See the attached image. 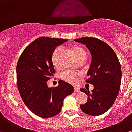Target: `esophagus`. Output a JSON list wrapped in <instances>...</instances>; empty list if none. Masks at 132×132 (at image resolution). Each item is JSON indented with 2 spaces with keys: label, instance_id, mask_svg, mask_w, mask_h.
I'll use <instances>...</instances> for the list:
<instances>
[{
  "label": "esophagus",
  "instance_id": "esophagus-1",
  "mask_svg": "<svg viewBox=\"0 0 132 132\" xmlns=\"http://www.w3.org/2000/svg\"><path fill=\"white\" fill-rule=\"evenodd\" d=\"M75 92H80V88H79V87H75Z\"/></svg>",
  "mask_w": 132,
  "mask_h": 132
}]
</instances>
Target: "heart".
Returning <instances> with one entry per match:
<instances>
[{
	"mask_svg": "<svg viewBox=\"0 0 132 132\" xmlns=\"http://www.w3.org/2000/svg\"><path fill=\"white\" fill-rule=\"evenodd\" d=\"M75 54L76 56L77 60L80 58H86L87 56V53L84 48L80 46H74L72 47ZM61 48L60 46L57 47L55 48L52 52L51 54V61H52V65L54 67H58L60 66V56H61ZM80 76V74L78 72H74L72 71H67L65 72H63L61 74V78L65 81H68V82L71 83V84H76L78 80V76Z\"/></svg>",
	"mask_w": 132,
	"mask_h": 132,
	"instance_id": "b5f03b06",
	"label": "heart"
}]
</instances>
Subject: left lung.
<instances>
[{
	"mask_svg": "<svg viewBox=\"0 0 132 132\" xmlns=\"http://www.w3.org/2000/svg\"><path fill=\"white\" fill-rule=\"evenodd\" d=\"M86 45L92 56L86 82L94 86L89 90L80 91L88 95L86 104L80 105L81 111L93 116L104 113L116 100L121 82V66L113 50L104 41L95 37L74 39Z\"/></svg>",
	"mask_w": 132,
	"mask_h": 132,
	"instance_id": "8db88e82",
	"label": "left lung"
}]
</instances>
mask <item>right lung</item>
I'll return each instance as SVG.
<instances>
[{"label": "right lung", "instance_id": "1", "mask_svg": "<svg viewBox=\"0 0 132 132\" xmlns=\"http://www.w3.org/2000/svg\"><path fill=\"white\" fill-rule=\"evenodd\" d=\"M67 39L41 37L23 51L17 65V82L22 101L32 113L49 118L61 111L63 100L73 93L72 85L63 80L56 87L47 81L55 73L51 54L56 46Z\"/></svg>", "mask_w": 132, "mask_h": 132}]
</instances>
